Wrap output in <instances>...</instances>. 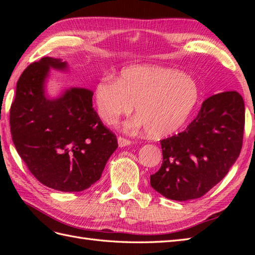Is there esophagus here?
<instances>
[{
    "label": "esophagus",
    "instance_id": "esophagus-1",
    "mask_svg": "<svg viewBox=\"0 0 255 255\" xmlns=\"http://www.w3.org/2000/svg\"><path fill=\"white\" fill-rule=\"evenodd\" d=\"M118 145L119 147H126V145H129L131 143V140H129L127 138H124L122 136L118 137Z\"/></svg>",
    "mask_w": 255,
    "mask_h": 255
}]
</instances>
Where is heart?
I'll return each mask as SVG.
<instances>
[{
    "label": "heart",
    "instance_id": "obj_1",
    "mask_svg": "<svg viewBox=\"0 0 255 255\" xmlns=\"http://www.w3.org/2000/svg\"><path fill=\"white\" fill-rule=\"evenodd\" d=\"M198 95L192 77L158 66L128 68L119 80L107 75L95 88L97 111L107 125H115L136 106L138 117L128 127H144L151 137L176 131L191 115Z\"/></svg>",
    "mask_w": 255,
    "mask_h": 255
}]
</instances>
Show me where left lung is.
Masks as SVG:
<instances>
[{"mask_svg": "<svg viewBox=\"0 0 255 255\" xmlns=\"http://www.w3.org/2000/svg\"><path fill=\"white\" fill-rule=\"evenodd\" d=\"M245 122V102L237 91L208 97L185 130L160 141L163 160L150 176L151 186L180 202L204 196L239 156Z\"/></svg>", "mask_w": 255, "mask_h": 255, "instance_id": "8db88e82", "label": "left lung"}]
</instances>
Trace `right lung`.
Instances as JSON below:
<instances>
[{"label": "right lung", "instance_id": "right-lung-1", "mask_svg": "<svg viewBox=\"0 0 255 255\" xmlns=\"http://www.w3.org/2000/svg\"><path fill=\"white\" fill-rule=\"evenodd\" d=\"M49 68L64 69L67 63L44 57L21 73L9 110L10 133L21 160L41 184L81 192L100 180L117 138L94 111L90 90L74 88L60 99H47Z\"/></svg>", "mask_w": 255, "mask_h": 255}]
</instances>
